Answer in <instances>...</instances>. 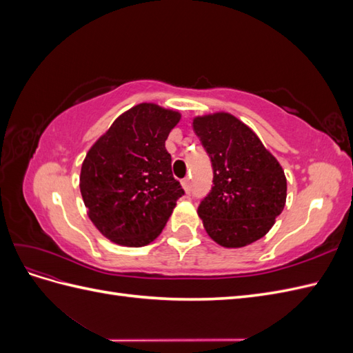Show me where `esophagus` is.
Returning a JSON list of instances; mask_svg holds the SVG:
<instances>
[{"instance_id":"esophagus-1","label":"esophagus","mask_w":353,"mask_h":353,"mask_svg":"<svg viewBox=\"0 0 353 353\" xmlns=\"http://www.w3.org/2000/svg\"><path fill=\"white\" fill-rule=\"evenodd\" d=\"M181 184H183V188H184V191H185V193L188 194L190 193V191H191V184H190V179H183V183H181Z\"/></svg>"}]
</instances>
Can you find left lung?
<instances>
[{"instance_id": "left-lung-1", "label": "left lung", "mask_w": 353, "mask_h": 353, "mask_svg": "<svg viewBox=\"0 0 353 353\" xmlns=\"http://www.w3.org/2000/svg\"><path fill=\"white\" fill-rule=\"evenodd\" d=\"M193 128L213 166V187L197 209L208 236L227 249L262 239L285 205L280 162L231 113L196 116Z\"/></svg>"}]
</instances>
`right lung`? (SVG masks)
Masks as SVG:
<instances>
[{"label":"right lung","instance_id":"obj_1","mask_svg":"<svg viewBox=\"0 0 353 353\" xmlns=\"http://www.w3.org/2000/svg\"><path fill=\"white\" fill-rule=\"evenodd\" d=\"M181 113L154 103L123 112L85 156L79 188L105 239L141 248L159 237L184 194L165 141Z\"/></svg>","mask_w":353,"mask_h":353}]
</instances>
